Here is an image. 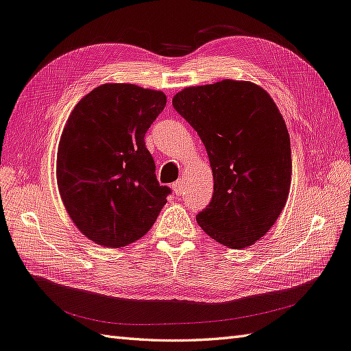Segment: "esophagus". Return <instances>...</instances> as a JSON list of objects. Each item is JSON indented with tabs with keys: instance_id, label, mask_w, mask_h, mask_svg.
Segmentation results:
<instances>
[{
	"instance_id": "obj_1",
	"label": "esophagus",
	"mask_w": 351,
	"mask_h": 351,
	"mask_svg": "<svg viewBox=\"0 0 351 351\" xmlns=\"http://www.w3.org/2000/svg\"><path fill=\"white\" fill-rule=\"evenodd\" d=\"M173 191L176 192V195H180L184 193V182L183 180H177L176 183H173Z\"/></svg>"
}]
</instances>
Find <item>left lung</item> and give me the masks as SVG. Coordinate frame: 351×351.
Segmentation results:
<instances>
[{"label": "left lung", "mask_w": 351, "mask_h": 351, "mask_svg": "<svg viewBox=\"0 0 351 351\" xmlns=\"http://www.w3.org/2000/svg\"><path fill=\"white\" fill-rule=\"evenodd\" d=\"M173 106L198 132L213 169L215 192L196 221L229 249L254 244L283 211L292 178L290 138L276 102L258 84L226 79L186 88Z\"/></svg>", "instance_id": "left-lung-1"}]
</instances>
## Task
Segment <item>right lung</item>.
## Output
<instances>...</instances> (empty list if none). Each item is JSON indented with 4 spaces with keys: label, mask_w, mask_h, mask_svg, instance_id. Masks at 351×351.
<instances>
[{
    "label": "right lung",
    "mask_w": 351,
    "mask_h": 351,
    "mask_svg": "<svg viewBox=\"0 0 351 351\" xmlns=\"http://www.w3.org/2000/svg\"><path fill=\"white\" fill-rule=\"evenodd\" d=\"M167 104L164 92L107 83L83 97L58 146L56 178L74 225L90 241L119 249L140 240L171 193L144 143Z\"/></svg>",
    "instance_id": "1"
}]
</instances>
